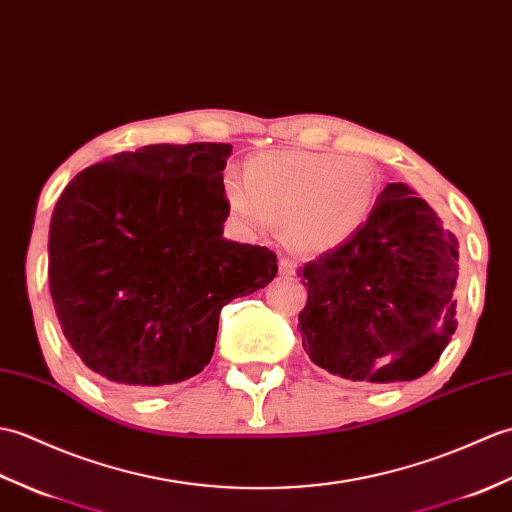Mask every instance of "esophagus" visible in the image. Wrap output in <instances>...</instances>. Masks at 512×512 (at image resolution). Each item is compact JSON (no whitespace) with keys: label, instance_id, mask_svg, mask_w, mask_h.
<instances>
[{"label":"esophagus","instance_id":"obj_1","mask_svg":"<svg viewBox=\"0 0 512 512\" xmlns=\"http://www.w3.org/2000/svg\"><path fill=\"white\" fill-rule=\"evenodd\" d=\"M278 267L282 276H295V271H298V265H295L293 258H280Z\"/></svg>","mask_w":512,"mask_h":512}]
</instances>
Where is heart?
Returning a JSON list of instances; mask_svg holds the SVG:
<instances>
[{"mask_svg":"<svg viewBox=\"0 0 512 512\" xmlns=\"http://www.w3.org/2000/svg\"><path fill=\"white\" fill-rule=\"evenodd\" d=\"M377 175L357 157L317 151H269L245 164V177L227 175L225 203L249 232H274L282 223L293 247L324 254L368 219Z\"/></svg>","mask_w":512,"mask_h":512,"instance_id":"heart-1","label":"heart"}]
</instances>
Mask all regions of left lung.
<instances>
[{
  "instance_id": "1",
  "label": "left lung",
  "mask_w": 512,
  "mask_h": 512,
  "mask_svg": "<svg viewBox=\"0 0 512 512\" xmlns=\"http://www.w3.org/2000/svg\"><path fill=\"white\" fill-rule=\"evenodd\" d=\"M458 238L407 184H388L348 241L300 269L302 346L348 381H412L456 333Z\"/></svg>"
}]
</instances>
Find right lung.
I'll return each mask as SVG.
<instances>
[{"instance_id":"1","label":"right lung","mask_w":512,"mask_h":512,"mask_svg":"<svg viewBox=\"0 0 512 512\" xmlns=\"http://www.w3.org/2000/svg\"><path fill=\"white\" fill-rule=\"evenodd\" d=\"M232 144H149L81 170L50 221L63 335L100 379L160 390L208 366L227 302L278 274L267 247L227 241Z\"/></svg>"}]
</instances>
